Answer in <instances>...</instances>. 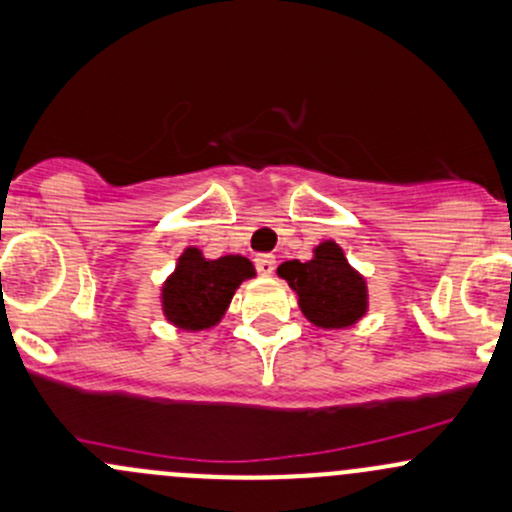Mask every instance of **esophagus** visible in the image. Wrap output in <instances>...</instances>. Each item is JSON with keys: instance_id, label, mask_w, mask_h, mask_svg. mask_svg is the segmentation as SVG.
Here are the masks:
<instances>
[{"instance_id": "34e87169", "label": "esophagus", "mask_w": 512, "mask_h": 512, "mask_svg": "<svg viewBox=\"0 0 512 512\" xmlns=\"http://www.w3.org/2000/svg\"><path fill=\"white\" fill-rule=\"evenodd\" d=\"M255 267L260 274H272L274 267H277V260H274V255H257Z\"/></svg>"}]
</instances>
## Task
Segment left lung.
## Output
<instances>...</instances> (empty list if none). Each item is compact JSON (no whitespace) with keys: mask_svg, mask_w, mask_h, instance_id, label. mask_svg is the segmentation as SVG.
I'll use <instances>...</instances> for the list:
<instances>
[{"mask_svg":"<svg viewBox=\"0 0 512 512\" xmlns=\"http://www.w3.org/2000/svg\"><path fill=\"white\" fill-rule=\"evenodd\" d=\"M279 277L299 294V306L311 324L321 328L351 326L368 309V289L336 242H321L314 260L284 262Z\"/></svg>","mask_w":512,"mask_h":512,"instance_id":"obj_1","label":"left lung"}]
</instances>
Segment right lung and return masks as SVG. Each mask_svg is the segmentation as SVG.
<instances>
[{
	"label": "right lung",
	"mask_w": 512,
	"mask_h": 512,
	"mask_svg": "<svg viewBox=\"0 0 512 512\" xmlns=\"http://www.w3.org/2000/svg\"><path fill=\"white\" fill-rule=\"evenodd\" d=\"M252 262L240 255L206 260L201 250L188 247L176 272L164 284V314L186 331H203L220 321L242 279L252 277Z\"/></svg>",
	"instance_id": "right-lung-1"
}]
</instances>
